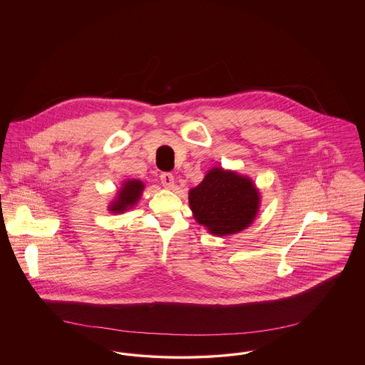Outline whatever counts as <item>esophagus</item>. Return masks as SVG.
<instances>
[{
	"label": "esophagus",
	"instance_id": "obj_1",
	"mask_svg": "<svg viewBox=\"0 0 365 365\" xmlns=\"http://www.w3.org/2000/svg\"><path fill=\"white\" fill-rule=\"evenodd\" d=\"M160 179H161V183H163L164 187H167V189H173L174 187V175L170 174V173H164V174L160 175Z\"/></svg>",
	"mask_w": 365,
	"mask_h": 365
}]
</instances>
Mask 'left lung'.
<instances>
[{
  "label": "left lung",
  "mask_w": 365,
  "mask_h": 365,
  "mask_svg": "<svg viewBox=\"0 0 365 365\" xmlns=\"http://www.w3.org/2000/svg\"><path fill=\"white\" fill-rule=\"evenodd\" d=\"M189 204L198 225L217 237L250 226L259 212L260 192L250 178L212 168L204 180L189 191Z\"/></svg>",
  "instance_id": "left-lung-1"
}]
</instances>
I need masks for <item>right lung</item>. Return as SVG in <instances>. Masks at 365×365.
<instances>
[{
  "label": "right lung",
  "mask_w": 365,
  "mask_h": 365,
  "mask_svg": "<svg viewBox=\"0 0 365 365\" xmlns=\"http://www.w3.org/2000/svg\"><path fill=\"white\" fill-rule=\"evenodd\" d=\"M143 183L137 179L127 180L123 183L120 190L118 191V195L115 201L110 202L109 205V212L112 213H123L127 209H131L140 198L142 191H143Z\"/></svg>",
  "instance_id": "1"
}]
</instances>
